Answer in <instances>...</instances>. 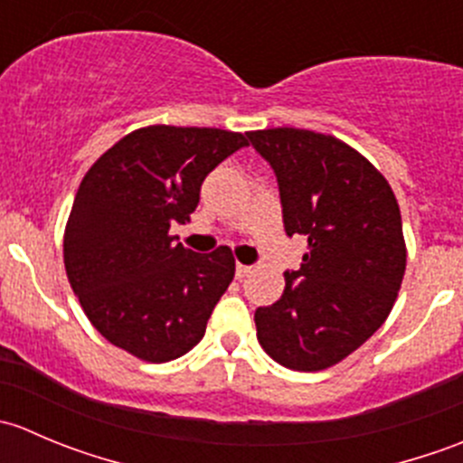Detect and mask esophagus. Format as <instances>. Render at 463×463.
<instances>
[{
    "mask_svg": "<svg viewBox=\"0 0 463 463\" xmlns=\"http://www.w3.org/2000/svg\"><path fill=\"white\" fill-rule=\"evenodd\" d=\"M249 273H250V266H246V264H237V266H235L237 279H244Z\"/></svg>",
    "mask_w": 463,
    "mask_h": 463,
    "instance_id": "esophagus-1",
    "label": "esophagus"
}]
</instances>
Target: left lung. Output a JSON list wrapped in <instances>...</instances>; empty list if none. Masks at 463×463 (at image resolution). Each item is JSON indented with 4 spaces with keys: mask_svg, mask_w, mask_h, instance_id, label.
Here are the masks:
<instances>
[{
    "mask_svg": "<svg viewBox=\"0 0 463 463\" xmlns=\"http://www.w3.org/2000/svg\"><path fill=\"white\" fill-rule=\"evenodd\" d=\"M278 176L284 231L309 253L282 298L255 311L258 340L279 365L318 372L356 352L385 322L405 273L401 210L385 176L326 134L249 132Z\"/></svg>",
    "mask_w": 463,
    "mask_h": 463,
    "instance_id": "left-lung-1",
    "label": "left lung"
}]
</instances>
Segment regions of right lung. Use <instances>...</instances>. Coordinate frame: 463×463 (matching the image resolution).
<instances>
[{
    "label": "right lung",
    "instance_id": "add662e5",
    "mask_svg": "<svg viewBox=\"0 0 463 463\" xmlns=\"http://www.w3.org/2000/svg\"><path fill=\"white\" fill-rule=\"evenodd\" d=\"M246 145L226 129L149 125L89 167L64 228V269L111 345L167 363L203 338L235 258L228 246L184 249L170 226L188 222L205 176Z\"/></svg>",
    "mask_w": 463,
    "mask_h": 463
}]
</instances>
